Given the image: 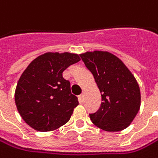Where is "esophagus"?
<instances>
[{"label":"esophagus","mask_w":158,"mask_h":158,"mask_svg":"<svg viewBox=\"0 0 158 158\" xmlns=\"http://www.w3.org/2000/svg\"><path fill=\"white\" fill-rule=\"evenodd\" d=\"M78 99H79V101H80L81 103H83V94H81V95H79Z\"/></svg>","instance_id":"34e87169"}]
</instances>
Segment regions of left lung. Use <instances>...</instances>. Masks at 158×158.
<instances>
[{
    "label": "left lung",
    "mask_w": 158,
    "mask_h": 158,
    "mask_svg": "<svg viewBox=\"0 0 158 158\" xmlns=\"http://www.w3.org/2000/svg\"><path fill=\"white\" fill-rule=\"evenodd\" d=\"M80 57L93 75L101 94L99 108L90 114L91 122L107 131L125 129L140 106V91L134 76L120 59L109 52H86Z\"/></svg>",
    "instance_id": "obj_1"
}]
</instances>
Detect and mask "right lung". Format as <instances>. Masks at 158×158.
<instances>
[{"instance_id":"1","label":"right lung","mask_w":158,"mask_h":158,"mask_svg":"<svg viewBox=\"0 0 158 158\" xmlns=\"http://www.w3.org/2000/svg\"><path fill=\"white\" fill-rule=\"evenodd\" d=\"M78 61L76 54L48 52L34 59L23 72L17 84L15 102L29 126L50 131L69 121L78 99L71 93L70 83L62 73Z\"/></svg>"}]
</instances>
